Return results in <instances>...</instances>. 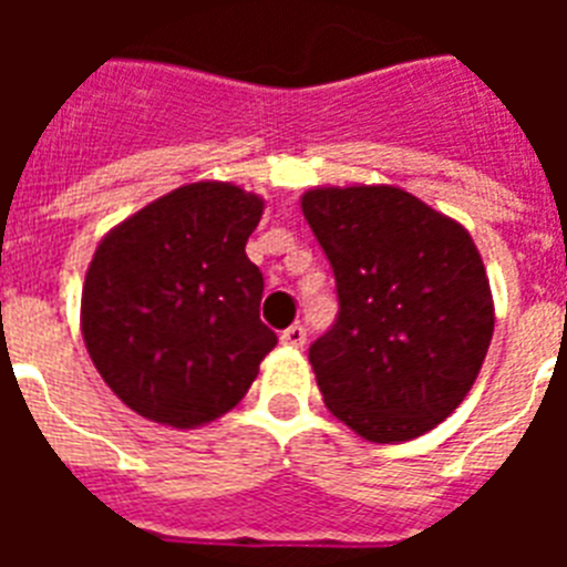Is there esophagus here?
<instances>
[{"label":"esophagus","instance_id":"obj_1","mask_svg":"<svg viewBox=\"0 0 567 567\" xmlns=\"http://www.w3.org/2000/svg\"><path fill=\"white\" fill-rule=\"evenodd\" d=\"M279 341H282L285 347H293V350H297V347L306 344V329H302L300 323H293V327L285 329L282 338H279Z\"/></svg>","mask_w":567,"mask_h":567}]
</instances>
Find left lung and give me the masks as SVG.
I'll return each instance as SVG.
<instances>
[{
  "instance_id": "1",
  "label": "left lung",
  "mask_w": 567,
  "mask_h": 567,
  "mask_svg": "<svg viewBox=\"0 0 567 567\" xmlns=\"http://www.w3.org/2000/svg\"><path fill=\"white\" fill-rule=\"evenodd\" d=\"M300 205L341 302L309 350L323 403L368 441L417 439L456 412L492 344L474 238L394 185L311 188Z\"/></svg>"
}]
</instances>
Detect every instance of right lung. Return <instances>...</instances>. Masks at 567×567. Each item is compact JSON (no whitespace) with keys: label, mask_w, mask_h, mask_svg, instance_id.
Listing matches in <instances>:
<instances>
[{"label":"right lung","mask_w":567,"mask_h":567,"mask_svg":"<svg viewBox=\"0 0 567 567\" xmlns=\"http://www.w3.org/2000/svg\"><path fill=\"white\" fill-rule=\"evenodd\" d=\"M265 199L190 182L100 240L82 288V336L105 385L146 421L194 430L244 400L276 347L247 240Z\"/></svg>","instance_id":"add662e5"}]
</instances>
